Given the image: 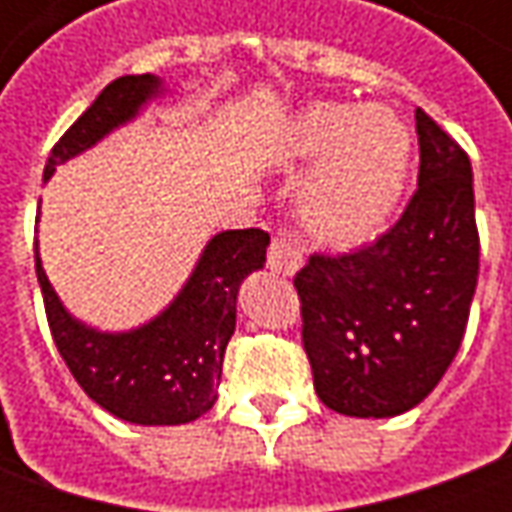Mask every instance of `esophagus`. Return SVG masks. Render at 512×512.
<instances>
[{
  "label": "esophagus",
  "mask_w": 512,
  "mask_h": 512,
  "mask_svg": "<svg viewBox=\"0 0 512 512\" xmlns=\"http://www.w3.org/2000/svg\"><path fill=\"white\" fill-rule=\"evenodd\" d=\"M301 263H304V255H301V246L293 235L274 238V244L268 249V268L271 271H277L282 277H293L301 268Z\"/></svg>",
  "instance_id": "34e87169"
}]
</instances>
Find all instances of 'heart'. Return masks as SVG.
I'll use <instances>...</instances> for the list:
<instances>
[{"label":"heart","mask_w":512,"mask_h":512,"mask_svg":"<svg viewBox=\"0 0 512 512\" xmlns=\"http://www.w3.org/2000/svg\"><path fill=\"white\" fill-rule=\"evenodd\" d=\"M290 164H310L301 180L299 216L321 244L373 241L400 208L411 172V134L386 106L321 101L307 106L285 139Z\"/></svg>","instance_id":"heart-1"}]
</instances>
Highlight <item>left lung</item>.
<instances>
[{
	"label": "left lung",
	"mask_w": 512,
	"mask_h": 512,
	"mask_svg": "<svg viewBox=\"0 0 512 512\" xmlns=\"http://www.w3.org/2000/svg\"><path fill=\"white\" fill-rule=\"evenodd\" d=\"M419 180L376 244L312 255L293 285L315 392L337 414L397 417L422 403L461 348L480 268L472 164L417 109Z\"/></svg>",
	"instance_id": "1"
}]
</instances>
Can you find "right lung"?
Here are the masks:
<instances>
[{
  "instance_id": "1",
  "label": "right lung",
  "mask_w": 512,
  "mask_h": 512,
  "mask_svg": "<svg viewBox=\"0 0 512 512\" xmlns=\"http://www.w3.org/2000/svg\"><path fill=\"white\" fill-rule=\"evenodd\" d=\"M161 95L167 87L153 73L106 84L54 145L43 183L60 164L134 123ZM268 244V233L257 227L216 233L164 310L126 332H104L68 312L43 271L35 241V271L51 337L73 378L98 406L134 425H186L202 417L219 397L241 282L266 266Z\"/></svg>"
}]
</instances>
